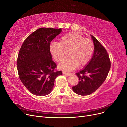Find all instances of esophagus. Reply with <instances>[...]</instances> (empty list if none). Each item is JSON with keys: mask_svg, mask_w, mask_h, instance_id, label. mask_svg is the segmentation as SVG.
Instances as JSON below:
<instances>
[{"mask_svg": "<svg viewBox=\"0 0 127 127\" xmlns=\"http://www.w3.org/2000/svg\"><path fill=\"white\" fill-rule=\"evenodd\" d=\"M63 74H64L66 76H69L70 75H71V73H66V72H63Z\"/></svg>", "mask_w": 127, "mask_h": 127, "instance_id": "34e87169", "label": "esophagus"}]
</instances>
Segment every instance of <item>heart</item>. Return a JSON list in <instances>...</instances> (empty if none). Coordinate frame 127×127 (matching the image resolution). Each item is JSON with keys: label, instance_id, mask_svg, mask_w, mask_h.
Wrapping results in <instances>:
<instances>
[{"label": "heart", "instance_id": "obj_1", "mask_svg": "<svg viewBox=\"0 0 127 127\" xmlns=\"http://www.w3.org/2000/svg\"><path fill=\"white\" fill-rule=\"evenodd\" d=\"M50 50L53 58L59 62L68 51V56L59 64V68L65 71H72L78 65L84 66L90 60L94 51L92 40L84 38L76 32H69L62 36L59 43H52Z\"/></svg>", "mask_w": 127, "mask_h": 127}]
</instances>
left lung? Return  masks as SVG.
I'll list each match as a JSON object with an SVG mask.
<instances>
[{"label": "left lung", "mask_w": 127, "mask_h": 127, "mask_svg": "<svg viewBox=\"0 0 127 127\" xmlns=\"http://www.w3.org/2000/svg\"><path fill=\"white\" fill-rule=\"evenodd\" d=\"M94 44V53L85 67L76 73L79 83L72 87L75 93L80 95H90L103 83L111 67L109 56L105 48L93 36L91 35Z\"/></svg>", "instance_id": "left-lung-1"}]
</instances>
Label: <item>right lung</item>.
I'll use <instances>...</instances> for the list:
<instances>
[{
    "mask_svg": "<svg viewBox=\"0 0 127 127\" xmlns=\"http://www.w3.org/2000/svg\"><path fill=\"white\" fill-rule=\"evenodd\" d=\"M62 32L61 28H40L28 36L20 47L17 61L19 77L26 89L37 96L50 94L57 76L50 50L52 40Z\"/></svg>",
    "mask_w": 127,
    "mask_h": 127,
    "instance_id": "right-lung-1",
    "label": "right lung"
}]
</instances>
